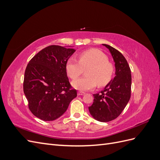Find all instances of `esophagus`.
Masks as SVG:
<instances>
[{
  "label": "esophagus",
  "instance_id": "1",
  "mask_svg": "<svg viewBox=\"0 0 160 160\" xmlns=\"http://www.w3.org/2000/svg\"><path fill=\"white\" fill-rule=\"evenodd\" d=\"M85 94V93H84V92H81V91H79L78 93H77V95H83Z\"/></svg>",
  "mask_w": 160,
  "mask_h": 160
}]
</instances>
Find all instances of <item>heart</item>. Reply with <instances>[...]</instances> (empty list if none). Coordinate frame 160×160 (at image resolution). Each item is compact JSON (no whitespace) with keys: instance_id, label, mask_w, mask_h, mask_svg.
<instances>
[{"instance_id":"1","label":"heart","mask_w":160,"mask_h":160,"mask_svg":"<svg viewBox=\"0 0 160 160\" xmlns=\"http://www.w3.org/2000/svg\"><path fill=\"white\" fill-rule=\"evenodd\" d=\"M79 61L69 58L66 63V71L71 79L80 76L85 70L88 77H81L72 82L73 88L81 91L94 89L97 83L104 86L109 83L114 73V66L108 61L104 52L98 49H90L81 52Z\"/></svg>"}]
</instances>
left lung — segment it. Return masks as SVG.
I'll use <instances>...</instances> for the list:
<instances>
[{
	"mask_svg": "<svg viewBox=\"0 0 160 160\" xmlns=\"http://www.w3.org/2000/svg\"><path fill=\"white\" fill-rule=\"evenodd\" d=\"M103 45L108 48L112 55L115 75L103 90L93 94V103L89 107V111L95 119L108 122L117 118L129 102L132 74L128 61L122 53L108 45Z\"/></svg>",
	"mask_w": 160,
	"mask_h": 160,
	"instance_id": "8db88e82",
	"label": "left lung"
}]
</instances>
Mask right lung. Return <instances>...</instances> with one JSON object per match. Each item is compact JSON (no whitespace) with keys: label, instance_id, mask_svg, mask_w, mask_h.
<instances>
[{"label":"right lung","instance_id":"1","mask_svg":"<svg viewBox=\"0 0 160 160\" xmlns=\"http://www.w3.org/2000/svg\"><path fill=\"white\" fill-rule=\"evenodd\" d=\"M74 49L59 45L45 47L34 56L25 72L23 91L32 113L43 121L63 114L77 97L67 75L66 63Z\"/></svg>","mask_w":160,"mask_h":160}]
</instances>
